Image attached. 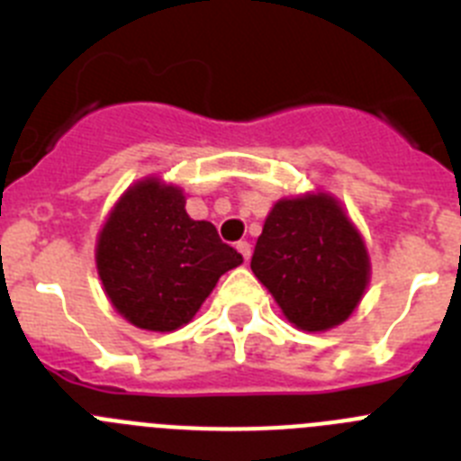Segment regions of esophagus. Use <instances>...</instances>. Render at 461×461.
Listing matches in <instances>:
<instances>
[{
    "label": "esophagus",
    "instance_id": "esophagus-1",
    "mask_svg": "<svg viewBox=\"0 0 461 461\" xmlns=\"http://www.w3.org/2000/svg\"><path fill=\"white\" fill-rule=\"evenodd\" d=\"M236 250H239L240 255H243V259L248 261V259H250V255H252V245L248 243V240H239V243H236Z\"/></svg>",
    "mask_w": 461,
    "mask_h": 461
}]
</instances>
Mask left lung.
<instances>
[{"mask_svg":"<svg viewBox=\"0 0 461 461\" xmlns=\"http://www.w3.org/2000/svg\"><path fill=\"white\" fill-rule=\"evenodd\" d=\"M250 268L304 332L348 321L371 277L364 239L328 193L279 200L257 239Z\"/></svg>","mask_w":461,"mask_h":461,"instance_id":"obj_1","label":"left lung"}]
</instances>
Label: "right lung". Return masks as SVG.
<instances>
[{
	"mask_svg": "<svg viewBox=\"0 0 461 461\" xmlns=\"http://www.w3.org/2000/svg\"><path fill=\"white\" fill-rule=\"evenodd\" d=\"M95 261L120 316L140 330L172 332L195 316L221 275L243 257L211 222L188 216L182 188L148 177L113 206Z\"/></svg>",
	"mask_w": 461,
	"mask_h": 461,
	"instance_id": "right-lung-1",
	"label": "right lung"
}]
</instances>
